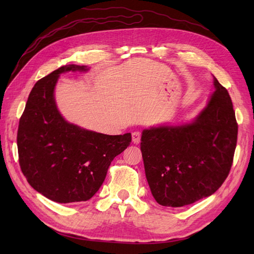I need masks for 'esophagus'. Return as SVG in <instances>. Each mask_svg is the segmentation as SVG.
I'll return each mask as SVG.
<instances>
[{
    "instance_id": "34e87169",
    "label": "esophagus",
    "mask_w": 254,
    "mask_h": 254,
    "mask_svg": "<svg viewBox=\"0 0 254 254\" xmlns=\"http://www.w3.org/2000/svg\"><path fill=\"white\" fill-rule=\"evenodd\" d=\"M141 141V133L139 131L132 132V142L134 144H139Z\"/></svg>"
}]
</instances>
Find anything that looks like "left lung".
Wrapping results in <instances>:
<instances>
[{
	"label": "left lung",
	"mask_w": 254,
	"mask_h": 254,
	"mask_svg": "<svg viewBox=\"0 0 254 254\" xmlns=\"http://www.w3.org/2000/svg\"><path fill=\"white\" fill-rule=\"evenodd\" d=\"M213 86L205 106L191 121L143 130L146 179L161 205L179 207L211 196L229 175L237 123L231 97L214 76Z\"/></svg>",
	"instance_id": "left-lung-1"
}]
</instances>
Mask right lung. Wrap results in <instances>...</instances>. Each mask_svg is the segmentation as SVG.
<instances>
[{
  "instance_id": "right-lung-1",
  "label": "right lung",
  "mask_w": 254,
  "mask_h": 254,
  "mask_svg": "<svg viewBox=\"0 0 254 254\" xmlns=\"http://www.w3.org/2000/svg\"><path fill=\"white\" fill-rule=\"evenodd\" d=\"M66 64L38 80L18 129L19 162L38 193L59 203L87 201L102 187L111 161L131 142V134L109 135L67 122L58 110L55 89L61 74L88 72Z\"/></svg>"
}]
</instances>
